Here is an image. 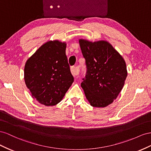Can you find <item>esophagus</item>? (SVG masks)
I'll use <instances>...</instances> for the list:
<instances>
[{"instance_id":"obj_1","label":"esophagus","mask_w":151,"mask_h":151,"mask_svg":"<svg viewBox=\"0 0 151 151\" xmlns=\"http://www.w3.org/2000/svg\"><path fill=\"white\" fill-rule=\"evenodd\" d=\"M71 72L72 73V75H73V76H76L77 75H79V69L76 67V66H72L71 68Z\"/></svg>"}]
</instances>
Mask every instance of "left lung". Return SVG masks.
Instances as JSON below:
<instances>
[{
	"mask_svg": "<svg viewBox=\"0 0 151 151\" xmlns=\"http://www.w3.org/2000/svg\"><path fill=\"white\" fill-rule=\"evenodd\" d=\"M79 43L87 68L81 87L92 106L106 107L123 87L127 76L125 61L106 41L80 39Z\"/></svg>",
	"mask_w": 151,
	"mask_h": 151,
	"instance_id": "obj_1",
	"label": "left lung"
}]
</instances>
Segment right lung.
Listing matches in <instances>:
<instances>
[{
	"label": "right lung",
	"mask_w": 151,
	"mask_h": 151,
	"mask_svg": "<svg viewBox=\"0 0 151 151\" xmlns=\"http://www.w3.org/2000/svg\"><path fill=\"white\" fill-rule=\"evenodd\" d=\"M66 47L64 42H47L25 64L26 85L33 98L42 104L50 106L58 104L74 81Z\"/></svg>",
	"instance_id": "add662e5"
}]
</instances>
